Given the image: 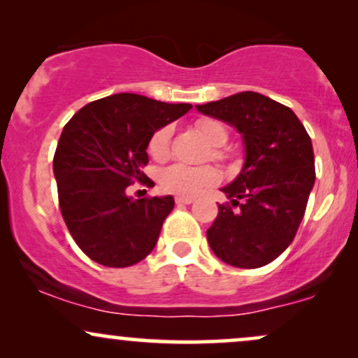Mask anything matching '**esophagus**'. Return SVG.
Returning a JSON list of instances; mask_svg holds the SVG:
<instances>
[{
    "label": "esophagus",
    "instance_id": "1",
    "mask_svg": "<svg viewBox=\"0 0 358 358\" xmlns=\"http://www.w3.org/2000/svg\"><path fill=\"white\" fill-rule=\"evenodd\" d=\"M175 202L178 205H190L195 202V199H192V196H176Z\"/></svg>",
    "mask_w": 358,
    "mask_h": 358
}]
</instances>
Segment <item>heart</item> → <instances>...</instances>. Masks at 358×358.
Instances as JSON below:
<instances>
[{
	"instance_id": "1",
	"label": "heart",
	"mask_w": 358,
	"mask_h": 358,
	"mask_svg": "<svg viewBox=\"0 0 358 358\" xmlns=\"http://www.w3.org/2000/svg\"><path fill=\"white\" fill-rule=\"evenodd\" d=\"M196 131L202 134V138L213 148H220L227 141V129L224 124L215 119H200L196 122ZM170 139L171 127L162 126L151 134L150 143H148V151L158 162L168 158L170 155ZM215 158H222L219 150L213 151ZM219 182V171L213 166H188L183 163H175V165L166 166L159 173V185L165 192L176 193L180 196H195L199 195L203 188L212 187Z\"/></svg>"
}]
</instances>
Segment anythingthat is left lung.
Masks as SVG:
<instances>
[{
    "label": "left lung",
    "mask_w": 358,
    "mask_h": 358,
    "mask_svg": "<svg viewBox=\"0 0 358 358\" xmlns=\"http://www.w3.org/2000/svg\"><path fill=\"white\" fill-rule=\"evenodd\" d=\"M196 110L236 127L245 153L241 173L222 188L238 210L219 205L208 244L234 268L269 264L293 242L305 215L315 185L311 139L293 110L250 90Z\"/></svg>",
    "instance_id": "1"
}]
</instances>
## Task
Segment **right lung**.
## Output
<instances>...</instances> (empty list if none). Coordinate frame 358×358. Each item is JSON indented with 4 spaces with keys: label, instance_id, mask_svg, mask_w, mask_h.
I'll return each mask as SVG.
<instances>
[{
    "label": "right lung",
    "instance_id": "add662e5",
    "mask_svg": "<svg viewBox=\"0 0 358 358\" xmlns=\"http://www.w3.org/2000/svg\"><path fill=\"white\" fill-rule=\"evenodd\" d=\"M190 109L122 92L89 102L65 124L53 156L59 203L73 241L92 261L127 268L153 250L173 196L133 200L126 188L153 183L141 171L151 134Z\"/></svg>",
    "mask_w": 358,
    "mask_h": 358
}]
</instances>
